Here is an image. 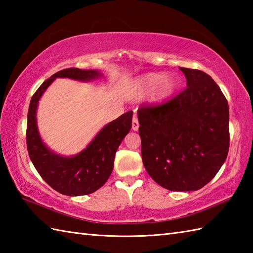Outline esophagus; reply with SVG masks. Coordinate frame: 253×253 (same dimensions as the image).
Returning a JSON list of instances; mask_svg holds the SVG:
<instances>
[{"label": "esophagus", "mask_w": 253, "mask_h": 253, "mask_svg": "<svg viewBox=\"0 0 253 253\" xmlns=\"http://www.w3.org/2000/svg\"><path fill=\"white\" fill-rule=\"evenodd\" d=\"M131 128H132L133 131H137L139 129V122H138V118H137L136 115L132 117V126H131Z\"/></svg>", "instance_id": "1"}]
</instances>
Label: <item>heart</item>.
<instances>
[{
  "instance_id": "obj_1",
  "label": "heart",
  "mask_w": 253,
  "mask_h": 253,
  "mask_svg": "<svg viewBox=\"0 0 253 253\" xmlns=\"http://www.w3.org/2000/svg\"><path fill=\"white\" fill-rule=\"evenodd\" d=\"M177 87L178 80L173 75L163 73H147L133 80L131 94L135 99H142L151 94L153 103H164L171 98Z\"/></svg>"
}]
</instances>
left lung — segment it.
<instances>
[{
	"label": "left lung",
	"mask_w": 253,
	"mask_h": 253,
	"mask_svg": "<svg viewBox=\"0 0 253 253\" xmlns=\"http://www.w3.org/2000/svg\"><path fill=\"white\" fill-rule=\"evenodd\" d=\"M187 88L161 105L138 110L142 162L152 179L171 191H192L217 174L229 149V110L204 72L179 67Z\"/></svg>",
	"instance_id": "1"
}]
</instances>
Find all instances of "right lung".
Returning a JSON list of instances; mask_svg holds the SVG:
<instances>
[{"mask_svg": "<svg viewBox=\"0 0 253 253\" xmlns=\"http://www.w3.org/2000/svg\"><path fill=\"white\" fill-rule=\"evenodd\" d=\"M100 77L102 74L94 69H63L45 80L30 101L26 135L29 158L46 184L62 195H89L105 184L114 168L117 149L131 128L132 111L106 124L83 151L73 157H64L47 148L41 139L37 124L38 104L56 78L90 82Z\"/></svg>", "mask_w": 253, "mask_h": 253, "instance_id": "add662e5", "label": "right lung"}]
</instances>
